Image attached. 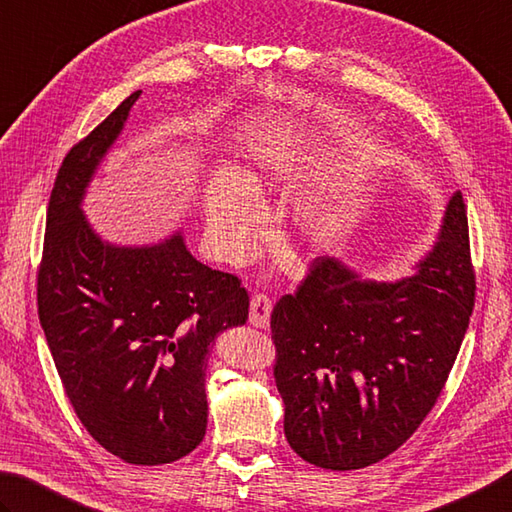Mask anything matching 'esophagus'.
Instances as JSON below:
<instances>
[{
    "mask_svg": "<svg viewBox=\"0 0 512 512\" xmlns=\"http://www.w3.org/2000/svg\"><path fill=\"white\" fill-rule=\"evenodd\" d=\"M269 314H272V301L265 294L252 296V303H249V323L260 327V330H267Z\"/></svg>",
    "mask_w": 512,
    "mask_h": 512,
    "instance_id": "esophagus-1",
    "label": "esophagus"
}]
</instances>
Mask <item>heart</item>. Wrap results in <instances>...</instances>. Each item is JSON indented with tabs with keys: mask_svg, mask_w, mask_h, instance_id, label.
<instances>
[{
	"mask_svg": "<svg viewBox=\"0 0 512 512\" xmlns=\"http://www.w3.org/2000/svg\"><path fill=\"white\" fill-rule=\"evenodd\" d=\"M305 162L303 140L289 131H267L249 142L245 178L231 169H218L205 191L207 238L214 254L227 263H240L252 254L267 225V205L258 189L263 185H292ZM347 189L307 200L296 211V227L307 243L327 247L339 240L347 225Z\"/></svg>",
	"mask_w": 512,
	"mask_h": 512,
	"instance_id": "heart-1",
	"label": "heart"
}]
</instances>
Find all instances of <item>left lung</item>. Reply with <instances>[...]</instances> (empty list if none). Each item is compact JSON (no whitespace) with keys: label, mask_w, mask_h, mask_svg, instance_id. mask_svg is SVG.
<instances>
[{"label":"left lung","mask_w":512,"mask_h":512,"mask_svg":"<svg viewBox=\"0 0 512 512\" xmlns=\"http://www.w3.org/2000/svg\"><path fill=\"white\" fill-rule=\"evenodd\" d=\"M475 305L461 191L412 276L374 281L321 256L272 312L285 437L327 470L372 466L435 406Z\"/></svg>","instance_id":"obj_1"}]
</instances>
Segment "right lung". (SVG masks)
<instances>
[{
    "instance_id": "right-lung-1",
    "label": "right lung",
    "mask_w": 512,
    "mask_h": 512,
    "mask_svg": "<svg viewBox=\"0 0 512 512\" xmlns=\"http://www.w3.org/2000/svg\"><path fill=\"white\" fill-rule=\"evenodd\" d=\"M131 93L66 153L48 202L37 307L77 417L127 464L160 466L205 437V372L218 334L245 325L236 276L202 265L176 229L149 245H115L82 202L120 138Z\"/></svg>"
}]
</instances>
